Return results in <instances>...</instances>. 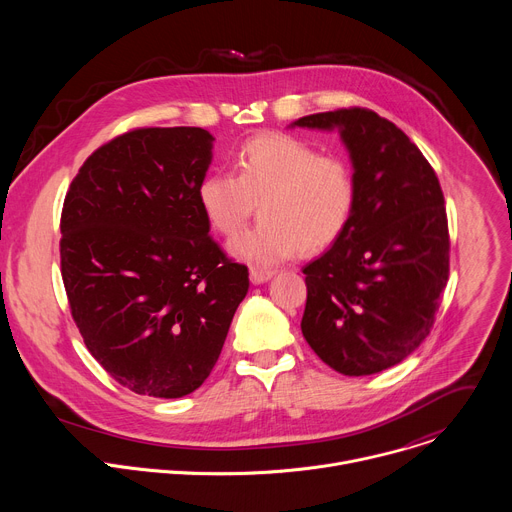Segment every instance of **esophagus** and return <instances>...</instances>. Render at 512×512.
Segmentation results:
<instances>
[{"label": "esophagus", "mask_w": 512, "mask_h": 512, "mask_svg": "<svg viewBox=\"0 0 512 512\" xmlns=\"http://www.w3.org/2000/svg\"><path fill=\"white\" fill-rule=\"evenodd\" d=\"M249 277H251V283H265L267 279H271L273 277V271L271 269H261V267H251V273H249Z\"/></svg>", "instance_id": "34e87169"}]
</instances>
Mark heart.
I'll return each mask as SVG.
<instances>
[{
	"label": "heart",
	"mask_w": 512,
	"mask_h": 512,
	"mask_svg": "<svg viewBox=\"0 0 512 512\" xmlns=\"http://www.w3.org/2000/svg\"><path fill=\"white\" fill-rule=\"evenodd\" d=\"M196 198L210 229L225 239L245 229L259 204L261 223L231 249L245 261L275 265L296 251L320 253L346 231L356 182L346 160L318 154L298 137L265 133L241 145L235 176L204 174Z\"/></svg>",
	"instance_id": "obj_1"
}]
</instances>
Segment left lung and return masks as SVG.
Segmentation results:
<instances>
[{"label": "left lung", "instance_id": "1", "mask_svg": "<svg viewBox=\"0 0 512 512\" xmlns=\"http://www.w3.org/2000/svg\"><path fill=\"white\" fill-rule=\"evenodd\" d=\"M338 129L354 168L346 231L304 267L302 334L330 369L375 375L431 332L450 275L444 192L417 145L389 119L350 107L294 121Z\"/></svg>", "mask_w": 512, "mask_h": 512}]
</instances>
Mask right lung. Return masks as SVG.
Returning a JSON list of instances; mask_svg holds the SVG:
<instances>
[{"mask_svg":"<svg viewBox=\"0 0 512 512\" xmlns=\"http://www.w3.org/2000/svg\"><path fill=\"white\" fill-rule=\"evenodd\" d=\"M214 137L139 127L93 152L60 216V271L89 352L137 395L196 391L247 296L249 271L212 237L196 188Z\"/></svg>","mask_w":512,"mask_h":512,"instance_id":"obj_1","label":"right lung"}]
</instances>
